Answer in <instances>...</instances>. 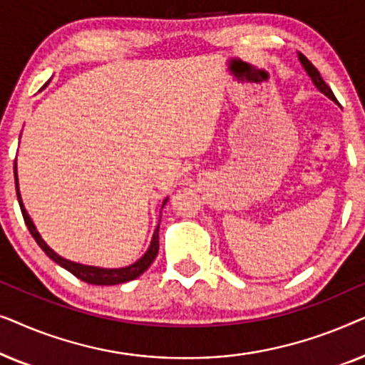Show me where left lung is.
<instances>
[{
  "instance_id": "obj_1",
  "label": "left lung",
  "mask_w": 365,
  "mask_h": 365,
  "mask_svg": "<svg viewBox=\"0 0 365 365\" xmlns=\"http://www.w3.org/2000/svg\"><path fill=\"white\" fill-rule=\"evenodd\" d=\"M297 58H299V61H301V64H302V68L306 69V73H307V76L311 78V81L314 83V86L317 88V91H321L324 96H327L329 99H331V101H334V103H337V99H336V96H334V93H332V89L327 86L326 84V81H324L322 79V76H321V73L317 71V68L314 66V64L309 61V59L304 56L302 53H297Z\"/></svg>"
}]
</instances>
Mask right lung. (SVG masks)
Instances as JSON below:
<instances>
[{
	"label": "right lung",
	"mask_w": 365,
	"mask_h": 365,
	"mask_svg": "<svg viewBox=\"0 0 365 365\" xmlns=\"http://www.w3.org/2000/svg\"><path fill=\"white\" fill-rule=\"evenodd\" d=\"M49 83V81H48ZM46 83V84H48ZM44 84V86H46ZM14 184H16V194H18V202H19V207H21V212H23V217H24V222H26V226L29 229V232H31V236L34 237V241L38 242V246L43 249L44 254L54 261L59 266L66 269L73 274V276H76L78 279H81V281L88 282V284H94V286H116V284H123V282H128V281H133V279H136L141 276V274L146 271V269L151 266L154 259L158 256V251H159V224L154 229V234H153V239H151V244H149L148 251L143 254L141 257L138 259L136 262L129 264L126 267H114V269H108V267H98V266H88V264H81V262H74V261H69V259H64L59 256L58 252H54L51 247L48 246L46 242L43 241L41 234L38 232L36 226H34L33 219L29 217V214L26 211V207H24L23 204V199H21V192H19V184H18V168H16V161H14ZM169 201V197H166L163 201V206ZM159 222H161V216H159Z\"/></svg>",
	"instance_id": "1"
}]
</instances>
